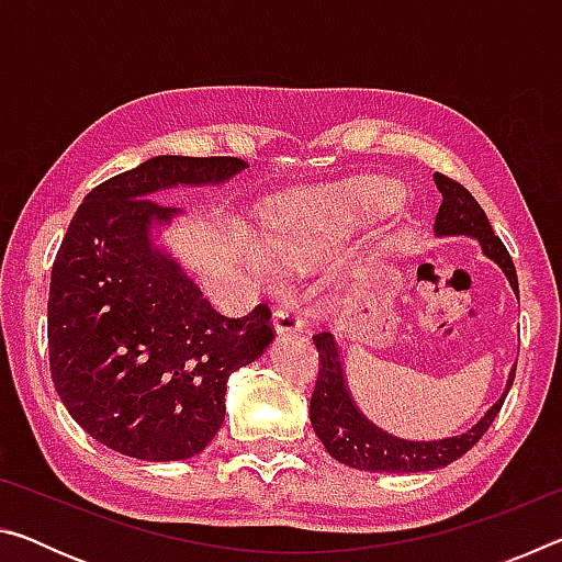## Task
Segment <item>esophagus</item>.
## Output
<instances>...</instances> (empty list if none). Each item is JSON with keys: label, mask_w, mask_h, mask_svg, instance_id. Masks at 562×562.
<instances>
[{"label": "esophagus", "mask_w": 562, "mask_h": 562, "mask_svg": "<svg viewBox=\"0 0 562 562\" xmlns=\"http://www.w3.org/2000/svg\"><path fill=\"white\" fill-rule=\"evenodd\" d=\"M272 325L278 335H297V331H302L304 322L297 310L288 307V304H280V307H274L272 312Z\"/></svg>", "instance_id": "obj_1"}]
</instances>
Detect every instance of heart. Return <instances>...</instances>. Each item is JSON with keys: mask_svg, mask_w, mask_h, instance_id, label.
I'll use <instances>...</instances> for the list:
<instances>
[{"mask_svg": "<svg viewBox=\"0 0 562 562\" xmlns=\"http://www.w3.org/2000/svg\"><path fill=\"white\" fill-rule=\"evenodd\" d=\"M394 201V190L386 186H364L331 198H290L265 215L262 244L284 268L310 270L351 231L361 215L392 207ZM263 251L252 237H243V252L252 272L262 280H274L278 270Z\"/></svg>", "mask_w": 562, "mask_h": 562, "instance_id": "b5f03b06", "label": "heart"}]
</instances>
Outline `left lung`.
I'll return each instance as SVG.
<instances>
[{
  "label": "left lung",
  "instance_id": "1",
  "mask_svg": "<svg viewBox=\"0 0 562 562\" xmlns=\"http://www.w3.org/2000/svg\"><path fill=\"white\" fill-rule=\"evenodd\" d=\"M434 183L443 198L434 223L436 237H473V240L481 245V252L498 265L503 274L508 278L513 292L518 294L516 268H513L506 245H503L501 237L493 233L483 207L475 203V198L469 190L451 178L434 173ZM312 339H315V347L322 361L315 394H312L310 402L312 429L319 436V441L325 443L331 459H337L339 463L351 465V469L359 471L418 473L443 469V465L461 459V456L488 431L493 418L498 416L503 402H506L508 389L513 386V376H516V367H513L498 402L493 404L469 431H463L459 436H446V439L408 441L379 429L376 424H372L364 414H361V408L357 406L355 398H351V392L347 386L345 361H341V351L335 335H331V331H322V335H315Z\"/></svg>",
  "mask_w": 562,
  "mask_h": 562
}]
</instances>
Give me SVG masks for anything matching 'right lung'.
Masks as SVG:
<instances>
[{
  "label": "right lung",
  "instance_id": "obj_1",
  "mask_svg": "<svg viewBox=\"0 0 562 562\" xmlns=\"http://www.w3.org/2000/svg\"><path fill=\"white\" fill-rule=\"evenodd\" d=\"M243 158L156 156L83 198L49 284L56 394L91 439L140 461L201 453L225 422L227 379L270 347L268 304L217 315L160 227L183 213L154 201L178 186H223Z\"/></svg>",
  "mask_w": 562,
  "mask_h": 562
}]
</instances>
